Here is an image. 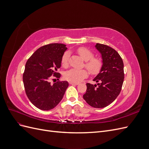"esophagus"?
Instances as JSON below:
<instances>
[{
	"instance_id": "1",
	"label": "esophagus",
	"mask_w": 149,
	"mask_h": 149,
	"mask_svg": "<svg viewBox=\"0 0 149 149\" xmlns=\"http://www.w3.org/2000/svg\"><path fill=\"white\" fill-rule=\"evenodd\" d=\"M70 84L71 85H78V83H73V82H70Z\"/></svg>"
}]
</instances>
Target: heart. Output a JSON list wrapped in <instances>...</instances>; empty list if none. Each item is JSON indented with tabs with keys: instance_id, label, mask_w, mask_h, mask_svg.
Listing matches in <instances>:
<instances>
[{
	"instance_id": "obj_1",
	"label": "heart",
	"mask_w": 149,
	"mask_h": 149,
	"mask_svg": "<svg viewBox=\"0 0 149 149\" xmlns=\"http://www.w3.org/2000/svg\"><path fill=\"white\" fill-rule=\"evenodd\" d=\"M79 55L86 61L85 66L93 74H96L100 71L102 68V61L97 58H93L94 54L90 49L85 47H80L77 49ZM70 52H65L61 57V65L67 67L68 65ZM88 73L85 70L70 69L66 71L64 74L65 78L70 82L77 83L86 78Z\"/></svg>"
}]
</instances>
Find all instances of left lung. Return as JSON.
<instances>
[{"label": "left lung", "mask_w": 149, "mask_h": 149, "mask_svg": "<svg viewBox=\"0 0 149 149\" xmlns=\"http://www.w3.org/2000/svg\"><path fill=\"white\" fill-rule=\"evenodd\" d=\"M95 48L101 53L102 68L94 78L97 84L87 83L83 99L89 105L103 108L109 105L119 94L124 79V63L119 54L106 45L96 43Z\"/></svg>", "instance_id": "left-lung-1"}]
</instances>
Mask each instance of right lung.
Wrapping results in <instances>:
<instances>
[{"label": "right lung", "instance_id": "1", "mask_svg": "<svg viewBox=\"0 0 149 149\" xmlns=\"http://www.w3.org/2000/svg\"><path fill=\"white\" fill-rule=\"evenodd\" d=\"M67 49L62 43H51L37 49L26 61L23 82L26 96L38 109L48 111L61 101L69 84L66 81L52 85V75L60 78L57 70L61 65V57Z\"/></svg>", "mask_w": 149, "mask_h": 149}]
</instances>
